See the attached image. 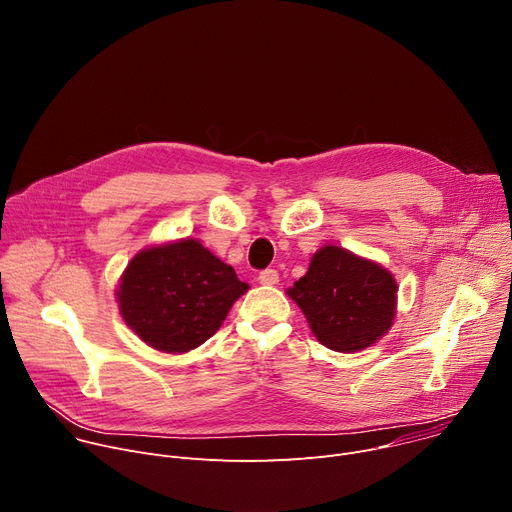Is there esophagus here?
<instances>
[{
    "label": "esophagus",
    "mask_w": 512,
    "mask_h": 512,
    "mask_svg": "<svg viewBox=\"0 0 512 512\" xmlns=\"http://www.w3.org/2000/svg\"><path fill=\"white\" fill-rule=\"evenodd\" d=\"M259 284H263V286H275L277 282H280V275H277V271L275 269H263L261 273H259Z\"/></svg>",
    "instance_id": "esophagus-1"
}]
</instances>
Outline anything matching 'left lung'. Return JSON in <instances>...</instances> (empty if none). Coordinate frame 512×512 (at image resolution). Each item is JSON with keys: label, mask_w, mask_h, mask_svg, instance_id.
Here are the masks:
<instances>
[{"label": "left lung", "mask_w": 512, "mask_h": 512, "mask_svg": "<svg viewBox=\"0 0 512 512\" xmlns=\"http://www.w3.org/2000/svg\"><path fill=\"white\" fill-rule=\"evenodd\" d=\"M396 292L386 267L335 245L318 249L306 275L288 288L314 337L339 353L371 347L390 331Z\"/></svg>", "instance_id": "8db88e82"}]
</instances>
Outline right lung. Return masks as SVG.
Segmentation results:
<instances>
[{
  "mask_svg": "<svg viewBox=\"0 0 512 512\" xmlns=\"http://www.w3.org/2000/svg\"><path fill=\"white\" fill-rule=\"evenodd\" d=\"M249 284L196 239L138 251L116 290L120 314L149 347L188 353L206 343Z\"/></svg>",
  "mask_w": 512,
  "mask_h": 512,
  "instance_id": "obj_1",
  "label": "right lung"
}]
</instances>
